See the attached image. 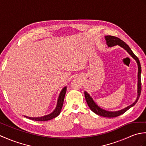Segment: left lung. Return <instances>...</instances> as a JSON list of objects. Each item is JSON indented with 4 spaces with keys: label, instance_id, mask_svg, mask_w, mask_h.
<instances>
[{
    "label": "left lung",
    "instance_id": "left-lung-1",
    "mask_svg": "<svg viewBox=\"0 0 146 146\" xmlns=\"http://www.w3.org/2000/svg\"><path fill=\"white\" fill-rule=\"evenodd\" d=\"M105 40L107 41V44L109 46V47H111V46H115V45H119L121 47H122L123 49H125V50L127 51L129 54L134 59V60L137 61V65H138V95L137 98L136 99L135 102L134 104L132 105H129L127 107L123 108L122 110H120L119 111H109L105 110L102 108L99 107L98 105L96 104L94 101L93 100V99L91 98L90 96L88 94L87 92H85V100L86 101V103H87L88 107L90 108L91 110L94 111V112L96 114L98 115H100L102 117H108V118H112V117H116L120 115L123 114L125 113L126 111H127L130 108L134 106V105L137 103L138 99L140 97L141 93V66L140 61L139 60V58L136 56L134 54V52H132L131 49L130 48L129 46L126 44V43L123 41L122 40H121L120 38H117L115 36H105Z\"/></svg>",
    "mask_w": 146,
    "mask_h": 146
}]
</instances>
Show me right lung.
Listing matches in <instances>:
<instances>
[{
  "label": "right lung",
  "instance_id": "right-lung-1",
  "mask_svg": "<svg viewBox=\"0 0 146 146\" xmlns=\"http://www.w3.org/2000/svg\"><path fill=\"white\" fill-rule=\"evenodd\" d=\"M66 87L65 86V87L62 90L60 94V96H59L56 107L55 110L52 111L51 113L48 115H45L44 117H29L26 116H24V117L26 118H28V119L31 120H33L36 121H47L56 117L61 112V108L63 105L64 98L65 94H66Z\"/></svg>",
  "mask_w": 146,
  "mask_h": 146
}]
</instances>
